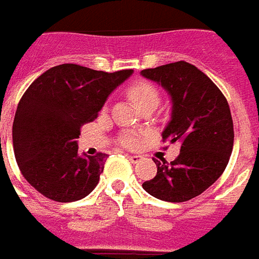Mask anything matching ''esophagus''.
<instances>
[{"mask_svg": "<svg viewBox=\"0 0 259 259\" xmlns=\"http://www.w3.org/2000/svg\"><path fill=\"white\" fill-rule=\"evenodd\" d=\"M126 159L130 160L131 163H134V164H137V163H139L141 160H142V156L139 155H126Z\"/></svg>", "mask_w": 259, "mask_h": 259, "instance_id": "obj_1", "label": "esophagus"}]
</instances>
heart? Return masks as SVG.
Listing matches in <instances>:
<instances>
[{"instance_id":"obj_1","label":"heart","mask_w":259,"mask_h":259,"mask_svg":"<svg viewBox=\"0 0 259 259\" xmlns=\"http://www.w3.org/2000/svg\"><path fill=\"white\" fill-rule=\"evenodd\" d=\"M128 95L133 99L135 103L142 109L144 106L150 103H159V91L156 89L155 85L149 82H137L128 89ZM122 145L126 148H135L138 146L139 139L135 135H125L121 139Z\"/></svg>"}]
</instances>
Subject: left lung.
<instances>
[{
  "mask_svg": "<svg viewBox=\"0 0 259 259\" xmlns=\"http://www.w3.org/2000/svg\"><path fill=\"white\" fill-rule=\"evenodd\" d=\"M171 97V120L163 142H180L173 162H153L157 173L142 187L152 197L185 202L208 190L225 171L234 142L230 107L221 89L202 71L185 61L141 71Z\"/></svg>",
  "mask_w": 259,
  "mask_h": 259,
  "instance_id": "obj_1",
  "label": "left lung"
}]
</instances>
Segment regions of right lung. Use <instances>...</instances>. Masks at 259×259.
Wrapping results in <instances>:
<instances>
[{"instance_id": "add662e5", "label": "right lung", "mask_w": 259, "mask_h": 259, "mask_svg": "<svg viewBox=\"0 0 259 259\" xmlns=\"http://www.w3.org/2000/svg\"><path fill=\"white\" fill-rule=\"evenodd\" d=\"M133 72L61 64L27 88L16 109L12 142L22 176L41 195L74 202L95 190L107 155L79 156L76 138L80 126L96 118L110 93Z\"/></svg>"}]
</instances>
